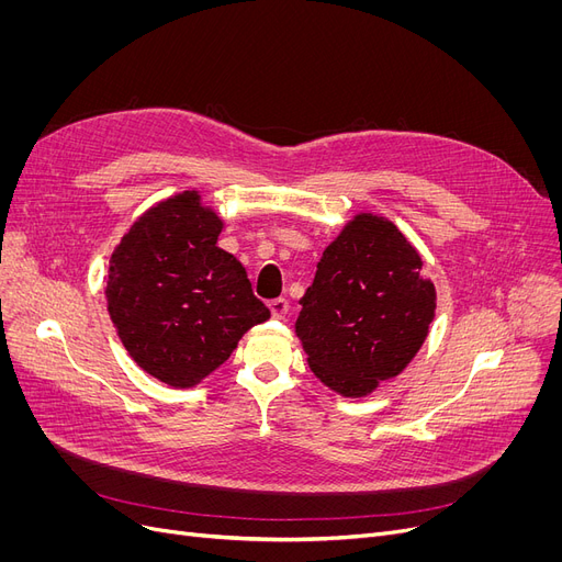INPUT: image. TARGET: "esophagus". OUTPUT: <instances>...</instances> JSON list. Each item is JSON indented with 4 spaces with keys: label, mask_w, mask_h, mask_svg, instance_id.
Listing matches in <instances>:
<instances>
[{
    "label": "esophagus",
    "mask_w": 562,
    "mask_h": 562,
    "mask_svg": "<svg viewBox=\"0 0 562 562\" xmlns=\"http://www.w3.org/2000/svg\"><path fill=\"white\" fill-rule=\"evenodd\" d=\"M271 314H273V318H286V314H289V301L286 299H278V301H273L271 305Z\"/></svg>",
    "instance_id": "1"
}]
</instances>
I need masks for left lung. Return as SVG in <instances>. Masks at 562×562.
<instances>
[{
	"mask_svg": "<svg viewBox=\"0 0 562 562\" xmlns=\"http://www.w3.org/2000/svg\"><path fill=\"white\" fill-rule=\"evenodd\" d=\"M422 263L403 232L373 214H358L323 250L296 321L323 385L360 398L417 356L437 299Z\"/></svg>",
	"mask_w": 562,
	"mask_h": 562,
	"instance_id": "obj_1",
	"label": "left lung"
}]
</instances>
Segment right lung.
<instances>
[{"label": "right lung", "instance_id": "1", "mask_svg": "<svg viewBox=\"0 0 562 562\" xmlns=\"http://www.w3.org/2000/svg\"><path fill=\"white\" fill-rule=\"evenodd\" d=\"M223 221L198 191L150 206L115 246L106 307L132 360L170 387L216 371L271 316L246 269L216 246Z\"/></svg>", "mask_w": 562, "mask_h": 562}]
</instances>
